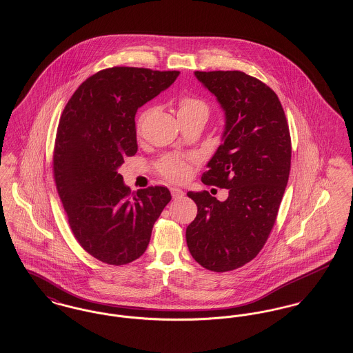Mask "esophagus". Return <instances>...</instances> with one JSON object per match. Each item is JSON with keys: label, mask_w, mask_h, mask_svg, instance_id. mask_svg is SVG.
<instances>
[{"label": "esophagus", "mask_w": 353, "mask_h": 353, "mask_svg": "<svg viewBox=\"0 0 353 353\" xmlns=\"http://www.w3.org/2000/svg\"><path fill=\"white\" fill-rule=\"evenodd\" d=\"M170 191H171L172 198H182L185 195V192L181 188H178V187H171Z\"/></svg>", "instance_id": "obj_1"}]
</instances>
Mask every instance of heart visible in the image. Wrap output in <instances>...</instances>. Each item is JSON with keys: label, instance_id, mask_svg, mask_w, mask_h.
Masks as SVG:
<instances>
[{"label": "heart", "instance_id": "b5f03b06", "mask_svg": "<svg viewBox=\"0 0 353 353\" xmlns=\"http://www.w3.org/2000/svg\"><path fill=\"white\" fill-rule=\"evenodd\" d=\"M178 114H198V115H203L207 119L210 114V108L202 99H198L194 97H183L179 101ZM158 170L165 178L174 182H179V181H183L188 175L190 162L188 159L178 155H168L159 161Z\"/></svg>", "mask_w": 353, "mask_h": 353}]
</instances>
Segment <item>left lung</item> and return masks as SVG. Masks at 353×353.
Segmentation results:
<instances>
[{"instance_id":"1","label":"left lung","mask_w":353,"mask_h":353,"mask_svg":"<svg viewBox=\"0 0 353 353\" xmlns=\"http://www.w3.org/2000/svg\"><path fill=\"white\" fill-rule=\"evenodd\" d=\"M195 77L225 115L222 145L202 182L227 188L228 198L188 191L198 214L185 241L202 267L225 272L254 259L268 239L290 176L291 137L278 95L258 78L238 70Z\"/></svg>"}]
</instances>
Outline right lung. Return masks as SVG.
Wrapping results in <instances>:
<instances>
[{
  "label": "right lung",
  "mask_w": 353,
  "mask_h": 353,
  "mask_svg": "<svg viewBox=\"0 0 353 353\" xmlns=\"http://www.w3.org/2000/svg\"><path fill=\"white\" fill-rule=\"evenodd\" d=\"M178 75L105 69L82 82L62 112L53 155L57 191L75 239L95 259L122 265L143 255L171 201L162 185L130 192L118 168L138 150L137 110Z\"/></svg>",
  "instance_id": "right-lung-1"
}]
</instances>
